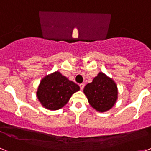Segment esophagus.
I'll return each instance as SVG.
<instances>
[{"instance_id":"34e87169","label":"esophagus","mask_w":151,"mask_h":151,"mask_svg":"<svg viewBox=\"0 0 151 151\" xmlns=\"http://www.w3.org/2000/svg\"><path fill=\"white\" fill-rule=\"evenodd\" d=\"M79 87H80V89H81V90H83L84 87H85V84H84V83L80 84V85H79Z\"/></svg>"}]
</instances>
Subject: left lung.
I'll return each instance as SVG.
<instances>
[{"instance_id": "left-lung-1", "label": "left lung", "mask_w": 151, "mask_h": 151, "mask_svg": "<svg viewBox=\"0 0 151 151\" xmlns=\"http://www.w3.org/2000/svg\"><path fill=\"white\" fill-rule=\"evenodd\" d=\"M91 106L97 111L106 112L111 109L117 100V86L112 78L99 73L92 82L84 88Z\"/></svg>"}]
</instances>
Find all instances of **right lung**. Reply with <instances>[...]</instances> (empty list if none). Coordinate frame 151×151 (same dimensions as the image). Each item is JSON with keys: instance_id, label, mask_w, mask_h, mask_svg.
<instances>
[{"instance_id": "add662e5", "label": "right lung", "mask_w": 151, "mask_h": 151, "mask_svg": "<svg viewBox=\"0 0 151 151\" xmlns=\"http://www.w3.org/2000/svg\"><path fill=\"white\" fill-rule=\"evenodd\" d=\"M79 89L77 84L69 81L59 72H55L41 80L37 96L42 106L56 110L65 106L72 94Z\"/></svg>"}]
</instances>
